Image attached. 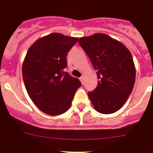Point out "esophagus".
<instances>
[{"label":"esophagus","mask_w":153,"mask_h":153,"mask_svg":"<svg viewBox=\"0 0 153 153\" xmlns=\"http://www.w3.org/2000/svg\"><path fill=\"white\" fill-rule=\"evenodd\" d=\"M80 81H81V84H84V77L83 76H81V78H80Z\"/></svg>","instance_id":"34e87169"}]
</instances>
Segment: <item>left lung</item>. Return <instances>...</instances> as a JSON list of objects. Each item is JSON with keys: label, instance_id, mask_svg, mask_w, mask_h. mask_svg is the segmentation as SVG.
I'll return each instance as SVG.
<instances>
[{"label": "left lung", "instance_id": "left-lung-1", "mask_svg": "<svg viewBox=\"0 0 153 153\" xmlns=\"http://www.w3.org/2000/svg\"><path fill=\"white\" fill-rule=\"evenodd\" d=\"M78 43L97 71L98 86L88 92L92 105L100 113H114L125 104L135 84V68L130 52L103 33L81 38Z\"/></svg>", "mask_w": 153, "mask_h": 153}]
</instances>
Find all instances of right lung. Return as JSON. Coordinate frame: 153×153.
Wrapping results in <instances>:
<instances>
[{
    "instance_id": "1",
    "label": "right lung",
    "mask_w": 153,
    "mask_h": 153,
    "mask_svg": "<svg viewBox=\"0 0 153 153\" xmlns=\"http://www.w3.org/2000/svg\"><path fill=\"white\" fill-rule=\"evenodd\" d=\"M78 38L52 33L37 40L27 51L23 79L35 106L49 115H59L70 107L81 83L64 69L67 55Z\"/></svg>"
}]
</instances>
